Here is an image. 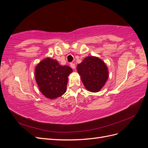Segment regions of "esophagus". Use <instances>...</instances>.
<instances>
[{
	"mask_svg": "<svg viewBox=\"0 0 148 148\" xmlns=\"http://www.w3.org/2000/svg\"><path fill=\"white\" fill-rule=\"evenodd\" d=\"M70 66H71V68H72L73 69H75V64H73V63H70Z\"/></svg>",
	"mask_w": 148,
	"mask_h": 148,
	"instance_id": "esophagus-1",
	"label": "esophagus"
}]
</instances>
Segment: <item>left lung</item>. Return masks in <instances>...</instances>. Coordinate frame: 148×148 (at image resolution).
<instances>
[{
    "mask_svg": "<svg viewBox=\"0 0 148 148\" xmlns=\"http://www.w3.org/2000/svg\"><path fill=\"white\" fill-rule=\"evenodd\" d=\"M78 73L88 91L96 92L104 86L109 77L108 69L98 57L89 56L77 65Z\"/></svg>",
    "mask_w": 148,
    "mask_h": 148,
    "instance_id": "1",
    "label": "left lung"
}]
</instances>
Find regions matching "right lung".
I'll list each match as a JSON object with an SVG mask.
<instances>
[{"mask_svg":"<svg viewBox=\"0 0 148 148\" xmlns=\"http://www.w3.org/2000/svg\"><path fill=\"white\" fill-rule=\"evenodd\" d=\"M72 71L70 66H62L57 60L48 57L36 66V82L44 96L56 99L66 92L68 77Z\"/></svg>","mask_w":148,"mask_h":148,"instance_id":"1","label":"right lung"}]
</instances>
